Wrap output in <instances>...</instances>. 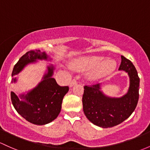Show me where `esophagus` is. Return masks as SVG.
Returning <instances> with one entry per match:
<instances>
[{
	"mask_svg": "<svg viewBox=\"0 0 150 150\" xmlns=\"http://www.w3.org/2000/svg\"><path fill=\"white\" fill-rule=\"evenodd\" d=\"M76 84H77L76 80H72L71 82H70V84H69V86H70V88H72V87H73L74 85H76Z\"/></svg>",
	"mask_w": 150,
	"mask_h": 150,
	"instance_id": "34e87169",
	"label": "esophagus"
}]
</instances>
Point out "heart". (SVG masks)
Returning a JSON list of instances; mask_svg holds the SVG:
<instances>
[{"label":"heart","instance_id":"1","mask_svg":"<svg viewBox=\"0 0 150 150\" xmlns=\"http://www.w3.org/2000/svg\"><path fill=\"white\" fill-rule=\"evenodd\" d=\"M70 67L78 71H86L93 69L88 74V78L95 80L115 71L117 63L112 59L105 60L104 57L100 55H89L73 60L70 63Z\"/></svg>","mask_w":150,"mask_h":150}]
</instances>
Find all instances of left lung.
Here are the masks:
<instances>
[{
    "label": "left lung",
    "mask_w": 150,
    "mask_h": 150,
    "mask_svg": "<svg viewBox=\"0 0 150 150\" xmlns=\"http://www.w3.org/2000/svg\"><path fill=\"white\" fill-rule=\"evenodd\" d=\"M120 71L127 73L129 85L127 92L119 98L105 95L103 84L84 87L83 111L86 117L95 125L112 127L127 119L135 110L139 100V78L130 60L122 55Z\"/></svg>",
    "instance_id": "obj_1"
}]
</instances>
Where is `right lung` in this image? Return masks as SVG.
Returning a JSON list of instances; mask_svg holds the SVG:
<instances>
[{"label": "right lung", "mask_w": 150, "mask_h": 150, "mask_svg": "<svg viewBox=\"0 0 150 150\" xmlns=\"http://www.w3.org/2000/svg\"><path fill=\"white\" fill-rule=\"evenodd\" d=\"M40 60L54 62L45 52L36 50L26 52L15 65L11 83H17L18 75L26 66ZM55 69L52 64L49 63L46 65L42 79L35 88L18 95L11 93L12 103L16 111L34 125H43L56 119L61 110L62 99L69 90L68 87L60 86L52 78Z\"/></svg>", "instance_id": "obj_1"}]
</instances>
